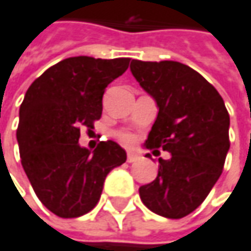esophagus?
Returning <instances> with one entry per match:
<instances>
[{"instance_id": "obj_1", "label": "esophagus", "mask_w": 251, "mask_h": 251, "mask_svg": "<svg viewBox=\"0 0 251 251\" xmlns=\"http://www.w3.org/2000/svg\"><path fill=\"white\" fill-rule=\"evenodd\" d=\"M136 160H138V155H136V153L127 152V162H129V163H133V162H136Z\"/></svg>"}]
</instances>
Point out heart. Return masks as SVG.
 Returning a JSON list of instances; mask_svg holds the SVG:
<instances>
[{
  "mask_svg": "<svg viewBox=\"0 0 251 251\" xmlns=\"http://www.w3.org/2000/svg\"><path fill=\"white\" fill-rule=\"evenodd\" d=\"M119 138L124 140V142H126V143H129V142H132V140H133V138H132L130 135H127V133H122Z\"/></svg>",
  "mask_w": 251,
  "mask_h": 251,
  "instance_id": "obj_1",
  "label": "heart"
}]
</instances>
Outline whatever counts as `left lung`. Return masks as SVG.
<instances>
[{
	"label": "left lung",
	"instance_id": "1",
	"mask_svg": "<svg viewBox=\"0 0 251 251\" xmlns=\"http://www.w3.org/2000/svg\"><path fill=\"white\" fill-rule=\"evenodd\" d=\"M130 72L159 109L145 148L170 153L159 159L155 180L139 187L140 200L159 216L182 219L203 203L223 172L227 109L213 85L184 64L132 59Z\"/></svg>",
	"mask_w": 251,
	"mask_h": 251
}]
</instances>
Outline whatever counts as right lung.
Returning a JSON list of instances; mask_svg holds the SVG:
<instances>
[{
	"instance_id": "obj_1",
	"label": "right lung",
	"mask_w": 251,
	"mask_h": 251,
	"mask_svg": "<svg viewBox=\"0 0 251 251\" xmlns=\"http://www.w3.org/2000/svg\"><path fill=\"white\" fill-rule=\"evenodd\" d=\"M130 58L72 56L48 68L31 83L20 108L17 140L23 168L42 204L59 217H79L99 201L103 182L126 162L116 142L95 151L78 143L81 126L102 115L105 88L121 76Z\"/></svg>"
}]
</instances>
